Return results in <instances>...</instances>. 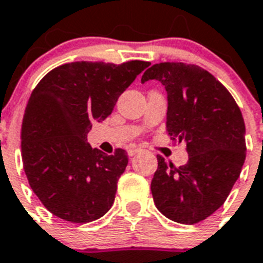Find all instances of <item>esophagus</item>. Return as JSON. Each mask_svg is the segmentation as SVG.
<instances>
[{
  "label": "esophagus",
  "instance_id": "esophagus-1",
  "mask_svg": "<svg viewBox=\"0 0 263 263\" xmlns=\"http://www.w3.org/2000/svg\"><path fill=\"white\" fill-rule=\"evenodd\" d=\"M138 152H141V149H140V148H129V149H127V155H129V156H136Z\"/></svg>",
  "mask_w": 263,
  "mask_h": 263
}]
</instances>
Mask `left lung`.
<instances>
[{"mask_svg":"<svg viewBox=\"0 0 263 263\" xmlns=\"http://www.w3.org/2000/svg\"><path fill=\"white\" fill-rule=\"evenodd\" d=\"M157 80L168 100L167 132L184 142L189 161L176 168L157 156L151 190L159 211L172 221L197 224L230 195L246 159L240 108L215 76L197 65L161 62L142 74Z\"/></svg>","mask_w":263,"mask_h":263,"instance_id":"1","label":"left lung"}]
</instances>
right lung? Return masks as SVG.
<instances>
[{
	"label": "right lung",
	"instance_id": "1",
	"mask_svg": "<svg viewBox=\"0 0 263 263\" xmlns=\"http://www.w3.org/2000/svg\"><path fill=\"white\" fill-rule=\"evenodd\" d=\"M149 65L70 62L52 69L35 87L23 118V165L31 189L54 216L84 224L110 211L127 153L118 148L107 156L92 149L87 134Z\"/></svg>",
	"mask_w": 263,
	"mask_h": 263
}]
</instances>
